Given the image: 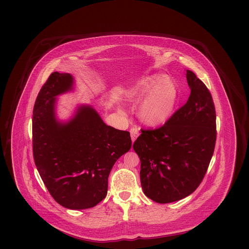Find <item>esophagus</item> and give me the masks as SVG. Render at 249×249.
Masks as SVG:
<instances>
[{"mask_svg":"<svg viewBox=\"0 0 249 249\" xmlns=\"http://www.w3.org/2000/svg\"><path fill=\"white\" fill-rule=\"evenodd\" d=\"M130 132L131 141L133 142L136 140V138H137L138 135H139V130H138L136 127H135V128H131L130 130Z\"/></svg>","mask_w":249,"mask_h":249,"instance_id":"1","label":"esophagus"}]
</instances>
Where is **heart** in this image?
<instances>
[{
  "label": "heart",
  "instance_id": "obj_1",
  "mask_svg": "<svg viewBox=\"0 0 249 249\" xmlns=\"http://www.w3.org/2000/svg\"><path fill=\"white\" fill-rule=\"evenodd\" d=\"M139 107V116L148 125H160L170 119L175 111L178 90L174 83L154 74L144 77L126 92L130 101H139L148 94Z\"/></svg>",
  "mask_w": 249,
  "mask_h": 249
}]
</instances>
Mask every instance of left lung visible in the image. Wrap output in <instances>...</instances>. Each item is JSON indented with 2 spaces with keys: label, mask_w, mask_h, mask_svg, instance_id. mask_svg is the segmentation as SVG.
<instances>
[{
  "label": "left lung",
  "mask_w": 249,
  "mask_h": 249,
  "mask_svg": "<svg viewBox=\"0 0 249 249\" xmlns=\"http://www.w3.org/2000/svg\"><path fill=\"white\" fill-rule=\"evenodd\" d=\"M190 95L185 106L155 130H141L133 149L141 160L146 197L159 203L179 201L201 184L213 156L216 130L213 98L187 70Z\"/></svg>",
  "instance_id": "8db88e82"
}]
</instances>
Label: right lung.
<instances>
[{"mask_svg":"<svg viewBox=\"0 0 249 249\" xmlns=\"http://www.w3.org/2000/svg\"><path fill=\"white\" fill-rule=\"evenodd\" d=\"M68 72H52L36 98L33 150L39 175L54 200L65 208L94 207L107 194L108 177L131 147L130 132L107 126L94 108L77 107L69 121L56 116L58 95L73 89Z\"/></svg>","mask_w":249,"mask_h":249,"instance_id":"right-lung-1","label":"right lung"}]
</instances>
